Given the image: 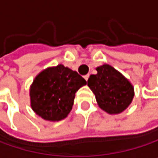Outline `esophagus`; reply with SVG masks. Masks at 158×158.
I'll return each instance as SVG.
<instances>
[{
  "label": "esophagus",
  "instance_id": "obj_1",
  "mask_svg": "<svg viewBox=\"0 0 158 158\" xmlns=\"http://www.w3.org/2000/svg\"><path fill=\"white\" fill-rule=\"evenodd\" d=\"M89 74H86V75L84 76V78L85 79V81H88V80H89Z\"/></svg>",
  "mask_w": 158,
  "mask_h": 158
}]
</instances>
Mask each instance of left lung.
I'll list each match as a JSON object with an SVG mask.
<instances>
[{"label": "left lung", "instance_id": "1", "mask_svg": "<svg viewBox=\"0 0 158 158\" xmlns=\"http://www.w3.org/2000/svg\"><path fill=\"white\" fill-rule=\"evenodd\" d=\"M97 74H91L88 85L95 94L98 106L108 114L124 111L134 98L132 84L110 65L105 64L96 69Z\"/></svg>", "mask_w": 158, "mask_h": 158}]
</instances>
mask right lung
<instances>
[{
	"mask_svg": "<svg viewBox=\"0 0 158 158\" xmlns=\"http://www.w3.org/2000/svg\"><path fill=\"white\" fill-rule=\"evenodd\" d=\"M85 84L81 75L61 64L48 68L31 85V107L46 121H61L72 110L75 93Z\"/></svg>",
	"mask_w": 158,
	"mask_h": 158,
	"instance_id": "obj_1",
	"label": "right lung"
}]
</instances>
